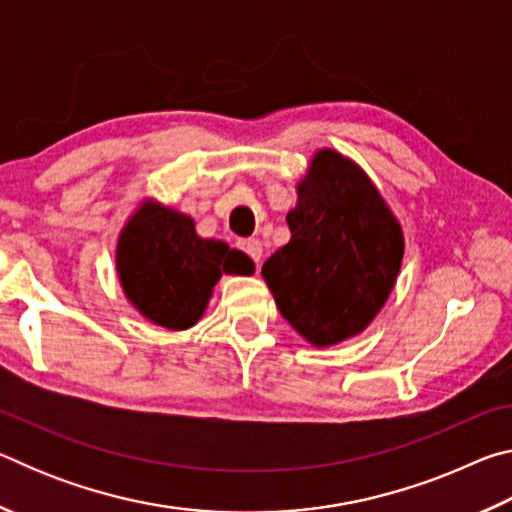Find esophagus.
I'll return each instance as SVG.
<instances>
[{"label":"esophagus","instance_id":"34e87169","mask_svg":"<svg viewBox=\"0 0 512 512\" xmlns=\"http://www.w3.org/2000/svg\"><path fill=\"white\" fill-rule=\"evenodd\" d=\"M239 248L244 250V253L250 259H253L255 264H259V259H262V253H264L262 241H259V239H244V241H239Z\"/></svg>","mask_w":512,"mask_h":512}]
</instances>
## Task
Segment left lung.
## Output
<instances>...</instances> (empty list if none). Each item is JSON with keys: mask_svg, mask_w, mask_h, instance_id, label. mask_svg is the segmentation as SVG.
<instances>
[{"mask_svg": "<svg viewBox=\"0 0 512 512\" xmlns=\"http://www.w3.org/2000/svg\"><path fill=\"white\" fill-rule=\"evenodd\" d=\"M291 241L262 266L284 320L316 348L361 334L386 305L404 232L357 162L320 149L287 214Z\"/></svg>", "mask_w": 512, "mask_h": 512, "instance_id": "obj_1", "label": "left lung"}]
</instances>
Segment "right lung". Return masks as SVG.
Masks as SVG:
<instances>
[{
	"instance_id": "right-lung-1",
	"label": "right lung",
	"mask_w": 512,
	"mask_h": 512,
	"mask_svg": "<svg viewBox=\"0 0 512 512\" xmlns=\"http://www.w3.org/2000/svg\"><path fill=\"white\" fill-rule=\"evenodd\" d=\"M117 275L140 314L171 332H183L205 314L223 273L253 275L246 253L196 235L192 216L144 201L117 239Z\"/></svg>"
}]
</instances>
